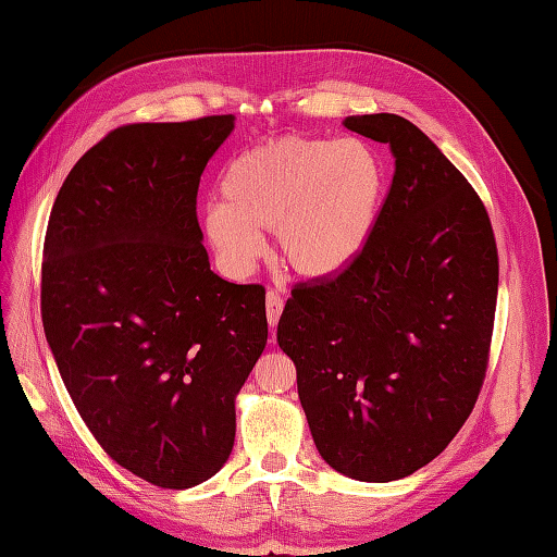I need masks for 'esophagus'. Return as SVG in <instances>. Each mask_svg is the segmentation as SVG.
<instances>
[{"label": "esophagus", "mask_w": 557, "mask_h": 557, "mask_svg": "<svg viewBox=\"0 0 557 557\" xmlns=\"http://www.w3.org/2000/svg\"><path fill=\"white\" fill-rule=\"evenodd\" d=\"M282 306H284L282 304V296L275 289H268V294H265V313H268L270 327L277 325L280 313H282Z\"/></svg>", "instance_id": "1"}]
</instances>
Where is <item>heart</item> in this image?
<instances>
[{"label":"heart","instance_id":"b5f03b06","mask_svg":"<svg viewBox=\"0 0 557 557\" xmlns=\"http://www.w3.org/2000/svg\"><path fill=\"white\" fill-rule=\"evenodd\" d=\"M384 165L368 141L284 135L230 161L223 197L201 227L230 270H249L273 230L275 258L304 280L344 273L363 253L384 199Z\"/></svg>","mask_w":557,"mask_h":557}]
</instances>
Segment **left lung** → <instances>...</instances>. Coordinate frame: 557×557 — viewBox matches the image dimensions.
<instances>
[{"instance_id":"obj_1","label":"left lung","mask_w":557,"mask_h":557,"mask_svg":"<svg viewBox=\"0 0 557 557\" xmlns=\"http://www.w3.org/2000/svg\"><path fill=\"white\" fill-rule=\"evenodd\" d=\"M394 157L372 237L332 280L299 284L277 344L318 454L358 482L432 462L480 396L498 296L482 199L420 127L394 113L344 121Z\"/></svg>"}]
</instances>
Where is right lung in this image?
Masks as SVG:
<instances>
[{"label":"right lung","mask_w":557,"mask_h":557,"mask_svg":"<svg viewBox=\"0 0 557 557\" xmlns=\"http://www.w3.org/2000/svg\"><path fill=\"white\" fill-rule=\"evenodd\" d=\"M235 115L135 123L73 165L49 215L42 322L107 454L163 488L197 486L235 446V400L268 342L265 289L218 277L197 220Z\"/></svg>","instance_id":"1"}]
</instances>
